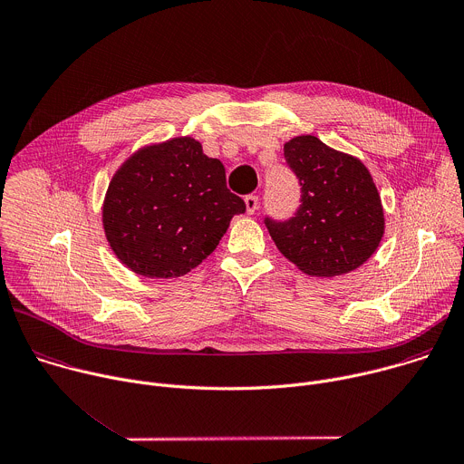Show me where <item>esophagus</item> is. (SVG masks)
Instances as JSON below:
<instances>
[{
	"mask_svg": "<svg viewBox=\"0 0 464 464\" xmlns=\"http://www.w3.org/2000/svg\"><path fill=\"white\" fill-rule=\"evenodd\" d=\"M244 202H246V211H247V215H253V213L258 209V197H256V195H247V197L244 198Z\"/></svg>",
	"mask_w": 464,
	"mask_h": 464,
	"instance_id": "1",
	"label": "esophagus"
}]
</instances>
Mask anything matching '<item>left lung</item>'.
<instances>
[{
    "label": "left lung",
    "mask_w": 464,
    "mask_h": 464,
    "mask_svg": "<svg viewBox=\"0 0 464 464\" xmlns=\"http://www.w3.org/2000/svg\"><path fill=\"white\" fill-rule=\"evenodd\" d=\"M284 159L302 195L295 217L264 220L278 251L314 276H337L362 266L384 235L381 197L366 166L312 134L285 141Z\"/></svg>",
    "instance_id": "left-lung-1"
}]
</instances>
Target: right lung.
<instances>
[{"mask_svg":"<svg viewBox=\"0 0 464 464\" xmlns=\"http://www.w3.org/2000/svg\"><path fill=\"white\" fill-rule=\"evenodd\" d=\"M246 211L226 186L220 160L200 141L173 138L136 150L114 173L102 220L114 255L149 278L189 273Z\"/></svg>","mask_w":464,"mask_h":464,"instance_id":"obj_1","label":"right lung"}]
</instances>
